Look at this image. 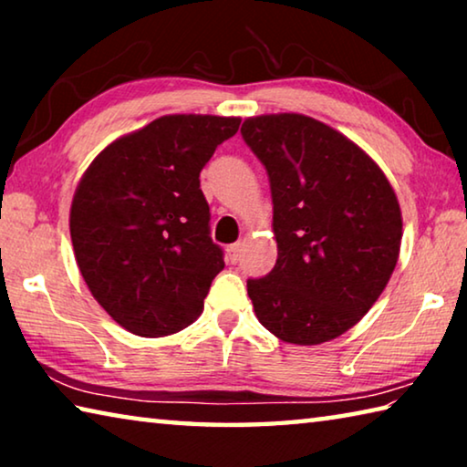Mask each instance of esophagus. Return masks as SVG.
<instances>
[{"label": "esophagus", "instance_id": "34e87169", "mask_svg": "<svg viewBox=\"0 0 467 467\" xmlns=\"http://www.w3.org/2000/svg\"><path fill=\"white\" fill-rule=\"evenodd\" d=\"M226 251H228V257H231V262L236 264V262H239V257H241L243 243H234V244H231V247H228Z\"/></svg>", "mask_w": 467, "mask_h": 467}]
</instances>
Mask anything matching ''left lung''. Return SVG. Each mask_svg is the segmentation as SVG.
Returning a JSON list of instances; mask_svg holds the SVG:
<instances>
[{
  "label": "left lung",
  "instance_id": "8db88e82",
  "mask_svg": "<svg viewBox=\"0 0 467 467\" xmlns=\"http://www.w3.org/2000/svg\"><path fill=\"white\" fill-rule=\"evenodd\" d=\"M243 140L267 171L278 259L247 280L262 326L282 342H329L381 296L400 257L401 212L373 158L298 113L244 119Z\"/></svg>",
  "mask_w": 467,
  "mask_h": 467
}]
</instances>
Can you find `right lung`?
Here are the masks:
<instances>
[{"mask_svg":"<svg viewBox=\"0 0 467 467\" xmlns=\"http://www.w3.org/2000/svg\"><path fill=\"white\" fill-rule=\"evenodd\" d=\"M239 117L164 115L109 144L78 185L69 233L84 282L121 327L141 337L200 317L223 272L200 172L239 131Z\"/></svg>","mask_w":467,"mask_h":467,"instance_id":"1","label":"right lung"}]
</instances>
